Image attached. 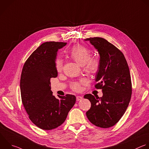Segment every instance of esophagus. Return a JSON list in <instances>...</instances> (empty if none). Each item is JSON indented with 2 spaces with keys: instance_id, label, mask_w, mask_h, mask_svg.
Here are the masks:
<instances>
[{
  "instance_id": "1",
  "label": "esophagus",
  "mask_w": 149,
  "mask_h": 149,
  "mask_svg": "<svg viewBox=\"0 0 149 149\" xmlns=\"http://www.w3.org/2000/svg\"><path fill=\"white\" fill-rule=\"evenodd\" d=\"M82 99V97L81 96H77V101H79L81 100Z\"/></svg>"
}]
</instances>
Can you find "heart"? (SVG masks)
<instances>
[{"mask_svg":"<svg viewBox=\"0 0 149 149\" xmlns=\"http://www.w3.org/2000/svg\"><path fill=\"white\" fill-rule=\"evenodd\" d=\"M90 50L85 46L77 45L74 46L68 52L69 56L81 66H83L84 70L89 74H95L99 68V61L95 57H89ZM63 63L61 58H57L56 61V68L58 72L63 70ZM71 88L74 91L80 89V84L78 82H73L71 85Z\"/></svg>","mask_w":149,"mask_h":149,"instance_id":"heart-1","label":"heart"}]
</instances>
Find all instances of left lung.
Here are the masks:
<instances>
[{
  "label": "left lung",
  "instance_id": "left-lung-1",
  "mask_svg": "<svg viewBox=\"0 0 149 149\" xmlns=\"http://www.w3.org/2000/svg\"><path fill=\"white\" fill-rule=\"evenodd\" d=\"M97 49L100 59L95 75L97 89L102 97L86 94L91 107L86 112L89 120L102 128L114 126L124 115L130 101L132 82L129 68L123 54L112 44L101 37L85 39Z\"/></svg>",
  "mask_w": 149,
  "mask_h": 149
}]
</instances>
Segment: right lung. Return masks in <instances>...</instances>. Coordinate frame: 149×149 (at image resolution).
<instances>
[{
	"mask_svg": "<svg viewBox=\"0 0 149 149\" xmlns=\"http://www.w3.org/2000/svg\"><path fill=\"white\" fill-rule=\"evenodd\" d=\"M66 44L55 41L42 43L23 67L20 83L22 103L31 121L43 130L61 125L76 101L75 96L70 94L57 99L51 90L50 79L58 75L57 52Z\"/></svg>",
	"mask_w": 149,
	"mask_h": 149,
	"instance_id": "1",
	"label": "right lung"
}]
</instances>
